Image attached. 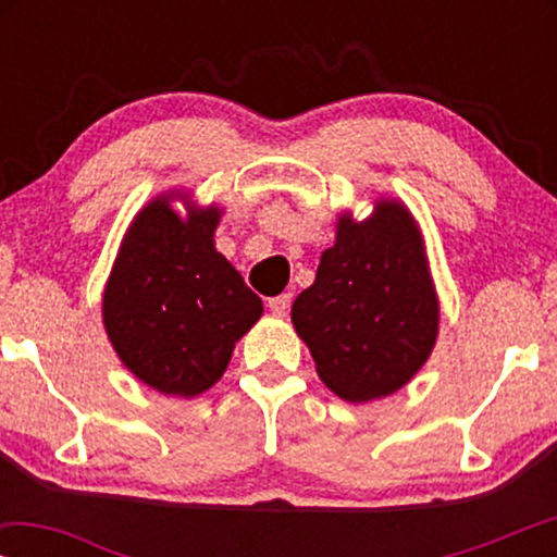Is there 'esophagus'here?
<instances>
[{"instance_id": "esophagus-1", "label": "esophagus", "mask_w": 557, "mask_h": 557, "mask_svg": "<svg viewBox=\"0 0 557 557\" xmlns=\"http://www.w3.org/2000/svg\"><path fill=\"white\" fill-rule=\"evenodd\" d=\"M288 304H292V294H281V296H273V299H269V309L276 317H284L288 311Z\"/></svg>"}]
</instances>
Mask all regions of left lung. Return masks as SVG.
Listing matches in <instances>:
<instances>
[{
	"mask_svg": "<svg viewBox=\"0 0 557 557\" xmlns=\"http://www.w3.org/2000/svg\"><path fill=\"white\" fill-rule=\"evenodd\" d=\"M292 322L319 377L345 400L385 398L421 370L436 342L438 301L403 205L377 202L364 223L339 220L337 243L296 296Z\"/></svg>",
	"mask_w": 557,
	"mask_h": 557,
	"instance_id": "8db88e82",
	"label": "left lung"
}]
</instances>
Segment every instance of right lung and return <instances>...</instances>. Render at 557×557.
<instances>
[{
	"mask_svg": "<svg viewBox=\"0 0 557 557\" xmlns=\"http://www.w3.org/2000/svg\"><path fill=\"white\" fill-rule=\"evenodd\" d=\"M220 212L174 215L154 200L128 227L103 294L121 362L164 395L208 391L263 304L212 243Z\"/></svg>",
	"mask_w": 557,
	"mask_h": 557,
	"instance_id": "right-lung-1",
	"label": "right lung"
}]
</instances>
